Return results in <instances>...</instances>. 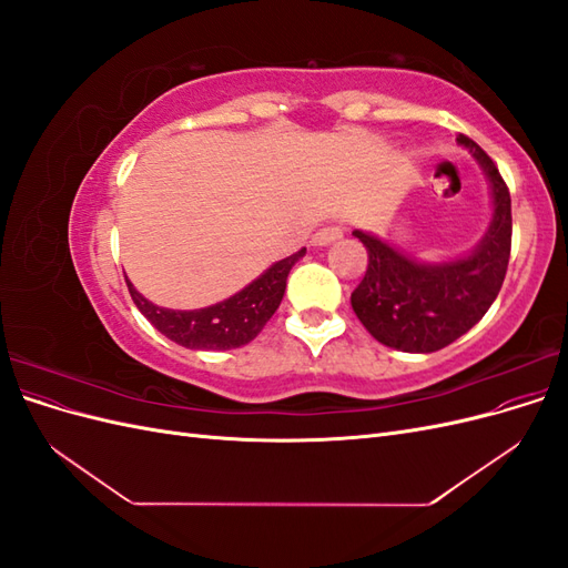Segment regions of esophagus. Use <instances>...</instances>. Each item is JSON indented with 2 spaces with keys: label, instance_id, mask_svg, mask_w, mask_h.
<instances>
[{
  "label": "esophagus",
  "instance_id": "1",
  "mask_svg": "<svg viewBox=\"0 0 568 568\" xmlns=\"http://www.w3.org/2000/svg\"><path fill=\"white\" fill-rule=\"evenodd\" d=\"M343 236V230L338 225H324L320 227L315 234H313V244L315 246H329L334 242H338V239Z\"/></svg>",
  "mask_w": 568,
  "mask_h": 568
}]
</instances>
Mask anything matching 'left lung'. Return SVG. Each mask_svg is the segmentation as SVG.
<instances>
[{"label": "left lung", "mask_w": 568, "mask_h": 568, "mask_svg": "<svg viewBox=\"0 0 568 568\" xmlns=\"http://www.w3.org/2000/svg\"><path fill=\"white\" fill-rule=\"evenodd\" d=\"M457 142L486 170L495 213L476 251L445 265H419L379 239L355 230L369 265L353 291V311L384 346L405 353H434L450 346L488 313L505 282L511 251V199L488 153L467 134Z\"/></svg>", "instance_id": "left-lung-1"}]
</instances>
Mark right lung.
Instances as JSON below:
<instances>
[{"label":"right lung","mask_w":568,"mask_h":568,"mask_svg":"<svg viewBox=\"0 0 568 568\" xmlns=\"http://www.w3.org/2000/svg\"><path fill=\"white\" fill-rule=\"evenodd\" d=\"M303 253L305 248L284 257L280 263H274L265 274H261L253 284H248L244 291H239L232 298L189 313H178L168 311V307L153 305L142 294H136V288L130 284V280L125 282L134 305L140 307V313L170 341L180 343L184 348L230 351L244 346V343L261 334L267 320L280 307L288 272L298 263V257Z\"/></svg>","instance_id":"add662e5"}]
</instances>
